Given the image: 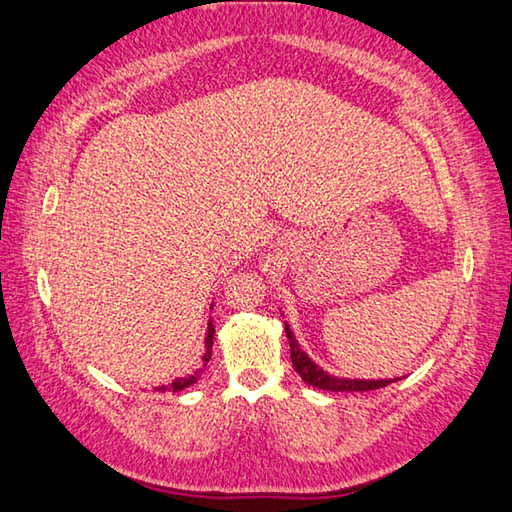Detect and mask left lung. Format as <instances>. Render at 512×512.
Masks as SVG:
<instances>
[{
	"mask_svg": "<svg viewBox=\"0 0 512 512\" xmlns=\"http://www.w3.org/2000/svg\"><path fill=\"white\" fill-rule=\"evenodd\" d=\"M286 338L290 342L292 365H295V370L301 379H304L308 385H313V388L329 390V392H365V390H379L392 383V379L365 381V379H340V376L326 374L322 367H317L313 360L306 356V351H301L299 342L295 340V335H292L288 324H286Z\"/></svg>",
	"mask_w": 512,
	"mask_h": 512,
	"instance_id": "obj_1",
	"label": "left lung"
}]
</instances>
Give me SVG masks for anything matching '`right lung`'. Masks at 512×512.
I'll use <instances>...</instances> for the list:
<instances>
[{
  "label": "right lung",
  "mask_w": 512,
  "mask_h": 512,
  "mask_svg": "<svg viewBox=\"0 0 512 512\" xmlns=\"http://www.w3.org/2000/svg\"><path fill=\"white\" fill-rule=\"evenodd\" d=\"M213 335H215V326H213V320L208 322V333H206V351H204V367H206V363L208 360H211V354H213ZM204 367H201V370H197L195 374H188V376H181V379H177V381H172V385L170 388L174 390V392H179V390H183V388H188V385H192V383H197V379H199V372H204ZM156 390H167V385H161V388H156Z\"/></svg>",
  "instance_id": "right-lung-1"
}]
</instances>
